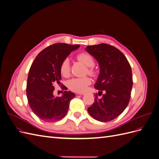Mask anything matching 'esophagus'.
I'll return each mask as SVG.
<instances>
[{
    "mask_svg": "<svg viewBox=\"0 0 159 159\" xmlns=\"http://www.w3.org/2000/svg\"><path fill=\"white\" fill-rule=\"evenodd\" d=\"M78 95H85V93H78Z\"/></svg>",
    "mask_w": 159,
    "mask_h": 159,
    "instance_id": "obj_1",
    "label": "esophagus"
}]
</instances>
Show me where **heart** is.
I'll use <instances>...</instances> for the list:
<instances>
[{"label": "heart", "instance_id": "obj_1", "mask_svg": "<svg viewBox=\"0 0 159 159\" xmlns=\"http://www.w3.org/2000/svg\"><path fill=\"white\" fill-rule=\"evenodd\" d=\"M77 59L81 62H82L86 66L92 67L95 62L93 57L88 52H81L76 56ZM60 72L62 76L68 77L70 73V66L68 58H65L61 62L60 66ZM88 73L91 75L96 74V71L93 68H88ZM91 84V80L89 77L84 78H73L69 81L68 87L69 88L77 92H84L87 89L88 86Z\"/></svg>", "mask_w": 159, "mask_h": 159}]
</instances>
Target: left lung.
<instances>
[{
    "label": "left lung",
    "instance_id": "8db88e82",
    "mask_svg": "<svg viewBox=\"0 0 159 159\" xmlns=\"http://www.w3.org/2000/svg\"><path fill=\"white\" fill-rule=\"evenodd\" d=\"M86 51L99 62L100 74L94 88L95 102L88 111L95 119L107 122L117 117L125 109L133 87L131 67L127 57L113 46L100 44L88 46ZM102 95L99 98L98 95Z\"/></svg>",
    "mask_w": 159,
    "mask_h": 159
}]
</instances>
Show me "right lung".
<instances>
[{"mask_svg": "<svg viewBox=\"0 0 159 159\" xmlns=\"http://www.w3.org/2000/svg\"><path fill=\"white\" fill-rule=\"evenodd\" d=\"M79 47L64 43L50 45L38 54L31 65L26 84L27 99L34 113L43 121H59L68 112L75 93L64 91L61 97H54L53 84H61V62ZM61 89L66 90V87L62 85Z\"/></svg>", "mask_w": 159, "mask_h": 159, "instance_id": "1", "label": "right lung"}]
</instances>
